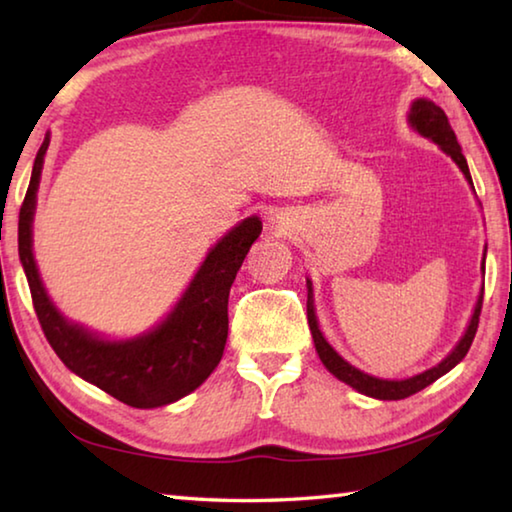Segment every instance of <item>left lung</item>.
<instances>
[{
  "mask_svg": "<svg viewBox=\"0 0 512 512\" xmlns=\"http://www.w3.org/2000/svg\"><path fill=\"white\" fill-rule=\"evenodd\" d=\"M409 124L420 135L427 137V140L436 142L440 149H443L449 158L458 164V169L465 173L467 183L472 185V176H470V169H467V160L461 153V146H458V142H456V135L452 131V126H449V119L443 112V108L436 106V103L429 99H415L411 106V112H409ZM483 262H485V255H483ZM307 289H309L307 320H309L311 336H314L316 352H318L320 361H323V366L332 372L336 379H341L348 386H352L354 391H359L368 397H375V400H404V397L415 395L418 391H422V388L433 384L438 377H443L445 372L452 370L458 361H463V357L467 354V350H470V345L474 341L476 327H479L481 305H483V291H481V296H479V300H476L474 314H472L470 325H467V329H465L463 339L458 341L456 348L449 352L447 357L438 363V366L424 370V372H420V375L409 377V379H379V377L366 375V372L359 368H354L352 363L345 361L341 354L325 341L323 332L318 329V320H316V311H314V289H311L309 280H307Z\"/></svg>",
  "mask_w": 512,
  "mask_h": 512,
  "instance_id": "obj_1",
  "label": "left lung"
}]
</instances>
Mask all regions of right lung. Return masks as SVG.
Returning a JSON list of instances; mask_svg holds the SVG:
<instances>
[{"label":"right lung","mask_w":512,"mask_h":512,"mask_svg":"<svg viewBox=\"0 0 512 512\" xmlns=\"http://www.w3.org/2000/svg\"><path fill=\"white\" fill-rule=\"evenodd\" d=\"M47 146L49 135L33 162L31 183L20 207L17 250L49 345L69 370L135 409H155L196 391L223 357L230 287L250 246L262 235V221L248 216L207 253L183 298L158 327L137 339L106 341L60 314L42 287L33 259L31 225Z\"/></svg>","instance_id":"right-lung-1"}]
</instances>
